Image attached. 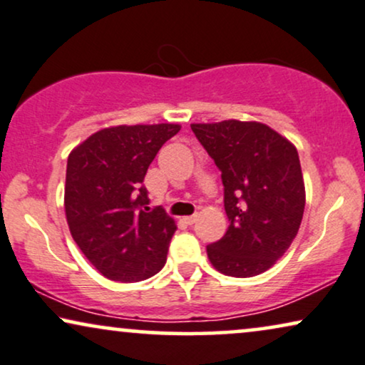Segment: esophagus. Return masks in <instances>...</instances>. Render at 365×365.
<instances>
[{
	"label": "esophagus",
	"instance_id": "34e87169",
	"mask_svg": "<svg viewBox=\"0 0 365 365\" xmlns=\"http://www.w3.org/2000/svg\"><path fill=\"white\" fill-rule=\"evenodd\" d=\"M183 220H185V223L187 225H193V223L197 222V215H190V217H185L183 218Z\"/></svg>",
	"mask_w": 365,
	"mask_h": 365
}]
</instances>
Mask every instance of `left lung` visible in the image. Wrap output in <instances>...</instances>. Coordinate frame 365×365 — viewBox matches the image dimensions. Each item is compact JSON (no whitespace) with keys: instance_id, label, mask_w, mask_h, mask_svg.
I'll list each match as a JSON object with an SVG mask.
<instances>
[{"instance_id":"left-lung-1","label":"left lung","mask_w":365,"mask_h":365,"mask_svg":"<svg viewBox=\"0 0 365 365\" xmlns=\"http://www.w3.org/2000/svg\"><path fill=\"white\" fill-rule=\"evenodd\" d=\"M192 132L222 172L225 235L207 245L212 265L230 277L269 270L297 235L305 207L299 153L259 121L193 123Z\"/></svg>"}]
</instances>
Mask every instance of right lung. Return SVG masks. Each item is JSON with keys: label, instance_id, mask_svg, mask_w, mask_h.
I'll return each instance as SVG.
<instances>
[{"label": "right lung", "instance_id": "1", "mask_svg": "<svg viewBox=\"0 0 365 365\" xmlns=\"http://www.w3.org/2000/svg\"><path fill=\"white\" fill-rule=\"evenodd\" d=\"M180 125L100 130L68 157L65 212L73 240L106 279L140 282L167 262L177 225L162 207L150 210L143 185L150 163Z\"/></svg>", "mask_w": 365, "mask_h": 365}]
</instances>
